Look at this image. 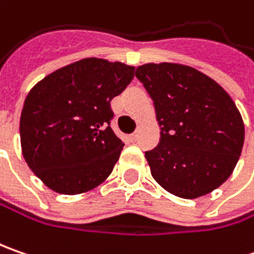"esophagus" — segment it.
Listing matches in <instances>:
<instances>
[{"label": "esophagus", "mask_w": 254, "mask_h": 254, "mask_svg": "<svg viewBox=\"0 0 254 254\" xmlns=\"http://www.w3.org/2000/svg\"><path fill=\"white\" fill-rule=\"evenodd\" d=\"M131 140H132V141H137V140H138V131L132 132V134H131Z\"/></svg>", "instance_id": "esophagus-1"}]
</instances>
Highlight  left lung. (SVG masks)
<instances>
[{
  "label": "left lung",
  "instance_id": "8db88e82",
  "mask_svg": "<svg viewBox=\"0 0 254 254\" xmlns=\"http://www.w3.org/2000/svg\"><path fill=\"white\" fill-rule=\"evenodd\" d=\"M135 76L154 100L161 127L158 147L145 152L152 178L184 199L219 188L245 141L243 119L229 93L187 64H145Z\"/></svg>",
  "mask_w": 254,
  "mask_h": 254
}]
</instances>
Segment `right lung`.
Segmentation results:
<instances>
[{"mask_svg": "<svg viewBox=\"0 0 254 254\" xmlns=\"http://www.w3.org/2000/svg\"><path fill=\"white\" fill-rule=\"evenodd\" d=\"M134 69L84 58L29 90L19 120L21 150L49 190L79 195L109 178L124 147L110 127V102L131 82Z\"/></svg>", "mask_w": 254, "mask_h": 254, "instance_id": "add662e5", "label": "right lung"}]
</instances>
